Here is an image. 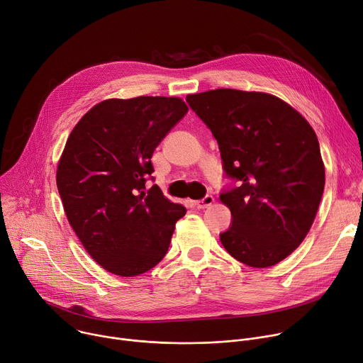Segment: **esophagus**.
Returning <instances> with one entry per match:
<instances>
[{
	"label": "esophagus",
	"mask_w": 363,
	"mask_h": 363,
	"mask_svg": "<svg viewBox=\"0 0 363 363\" xmlns=\"http://www.w3.org/2000/svg\"><path fill=\"white\" fill-rule=\"evenodd\" d=\"M213 203H214V196H213V195H206L203 200L195 201V207L199 208V210H203V208H207V207H210Z\"/></svg>",
	"instance_id": "esophagus-1"
}]
</instances>
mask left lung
I'll return each instance as SVG.
<instances>
[{
  "mask_svg": "<svg viewBox=\"0 0 363 363\" xmlns=\"http://www.w3.org/2000/svg\"><path fill=\"white\" fill-rule=\"evenodd\" d=\"M211 130L227 179L220 200L232 224L224 249L252 268L279 263L301 245L324 191V164L307 120L279 98L220 88L186 96Z\"/></svg>",
  "mask_w": 363,
  "mask_h": 363,
  "instance_id": "8db88e82",
  "label": "left lung"
}]
</instances>
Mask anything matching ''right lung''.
<instances>
[{
  "mask_svg": "<svg viewBox=\"0 0 363 363\" xmlns=\"http://www.w3.org/2000/svg\"><path fill=\"white\" fill-rule=\"evenodd\" d=\"M188 113L175 96L106 100L75 125L56 184L74 232L92 259L120 277L147 272L167 255L185 207L155 179L152 155Z\"/></svg>",
  "mask_w": 363,
  "mask_h": 363,
  "instance_id": "right-lung-1",
  "label": "right lung"
}]
</instances>
